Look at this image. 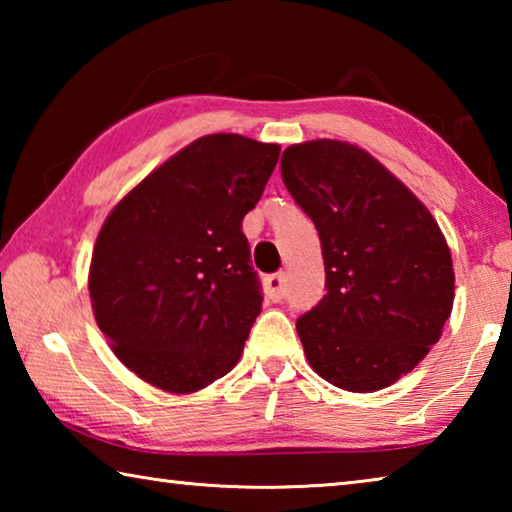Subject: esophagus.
<instances>
[{
    "instance_id": "34e87169",
    "label": "esophagus",
    "mask_w": 512,
    "mask_h": 512,
    "mask_svg": "<svg viewBox=\"0 0 512 512\" xmlns=\"http://www.w3.org/2000/svg\"><path fill=\"white\" fill-rule=\"evenodd\" d=\"M266 293L273 302H280L287 296V280H284V273H273L266 277Z\"/></svg>"
}]
</instances>
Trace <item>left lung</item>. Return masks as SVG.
<instances>
[{
  "mask_svg": "<svg viewBox=\"0 0 512 512\" xmlns=\"http://www.w3.org/2000/svg\"><path fill=\"white\" fill-rule=\"evenodd\" d=\"M280 167L323 248L327 293L296 323L311 368L352 393L395 384L427 357L452 314L454 271L443 232L359 146L296 144Z\"/></svg>",
  "mask_w": 512,
  "mask_h": 512,
  "instance_id": "obj_1",
  "label": "left lung"
}]
</instances>
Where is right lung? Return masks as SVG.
I'll list each match as a JSON object with an SVG mask.
<instances>
[{
	"mask_svg": "<svg viewBox=\"0 0 512 512\" xmlns=\"http://www.w3.org/2000/svg\"><path fill=\"white\" fill-rule=\"evenodd\" d=\"M277 158V144L207 135L110 212L90 298L112 352L137 377L194 393L235 368L264 300L241 223Z\"/></svg>",
	"mask_w": 512,
	"mask_h": 512,
	"instance_id": "add662e5",
	"label": "right lung"
}]
</instances>
